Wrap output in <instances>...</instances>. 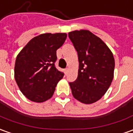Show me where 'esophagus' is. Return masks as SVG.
I'll use <instances>...</instances> for the list:
<instances>
[{
  "label": "esophagus",
  "instance_id": "1",
  "mask_svg": "<svg viewBox=\"0 0 133 133\" xmlns=\"http://www.w3.org/2000/svg\"><path fill=\"white\" fill-rule=\"evenodd\" d=\"M64 71H65V74L67 75V74H68V68H65Z\"/></svg>",
  "mask_w": 133,
  "mask_h": 133
}]
</instances>
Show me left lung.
Segmentation results:
<instances>
[{
  "label": "left lung",
  "instance_id": "8db88e82",
  "mask_svg": "<svg viewBox=\"0 0 133 133\" xmlns=\"http://www.w3.org/2000/svg\"><path fill=\"white\" fill-rule=\"evenodd\" d=\"M78 53V77L70 82L72 95L76 100L91 104L107 92L114 78L115 62L107 45L87 30L68 32Z\"/></svg>",
  "mask_w": 133,
  "mask_h": 133
}]
</instances>
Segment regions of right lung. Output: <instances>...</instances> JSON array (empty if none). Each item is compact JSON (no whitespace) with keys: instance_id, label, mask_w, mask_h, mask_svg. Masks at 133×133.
<instances>
[{"instance_id":"1","label":"right lung","mask_w":133,"mask_h":133,"mask_svg":"<svg viewBox=\"0 0 133 133\" xmlns=\"http://www.w3.org/2000/svg\"><path fill=\"white\" fill-rule=\"evenodd\" d=\"M66 33H44L34 37L17 55L14 78L30 101L42 103L50 99L64 76L55 67L56 51L63 46Z\"/></svg>"}]
</instances>
